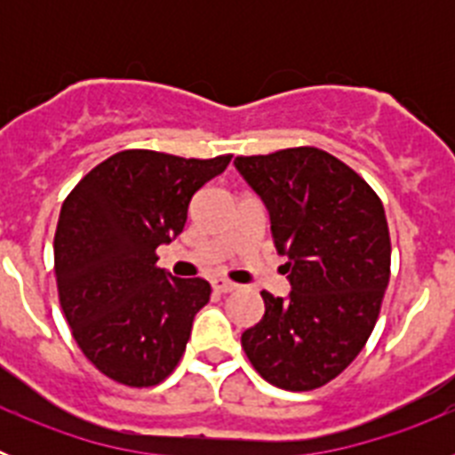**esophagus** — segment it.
<instances>
[{
    "label": "esophagus",
    "instance_id": "34e87169",
    "mask_svg": "<svg viewBox=\"0 0 455 455\" xmlns=\"http://www.w3.org/2000/svg\"><path fill=\"white\" fill-rule=\"evenodd\" d=\"M212 287H214V291L219 293H228V291H235L236 284L230 283V280H225V277H214V280H212Z\"/></svg>",
    "mask_w": 455,
    "mask_h": 455
}]
</instances>
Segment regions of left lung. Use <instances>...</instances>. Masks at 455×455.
Segmentation results:
<instances>
[{"instance_id":"1","label":"left lung","mask_w":455,"mask_h":455,"mask_svg":"<svg viewBox=\"0 0 455 455\" xmlns=\"http://www.w3.org/2000/svg\"><path fill=\"white\" fill-rule=\"evenodd\" d=\"M235 164L267 204L291 283L284 300L262 291L264 316L241 335V348L275 387H323L363 351L380 315L392 262L383 203L319 148L241 155Z\"/></svg>"}]
</instances>
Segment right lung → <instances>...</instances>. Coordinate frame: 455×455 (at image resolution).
<instances>
[{
  "label": "right lung",
  "instance_id": "right-lung-1",
  "mask_svg": "<svg viewBox=\"0 0 455 455\" xmlns=\"http://www.w3.org/2000/svg\"><path fill=\"white\" fill-rule=\"evenodd\" d=\"M230 159L123 150L63 200L54 235L59 303L86 360L114 383L155 387L182 360L212 287L164 273L156 248L184 230L196 191Z\"/></svg>",
  "mask_w": 455,
  "mask_h": 455
}]
</instances>
